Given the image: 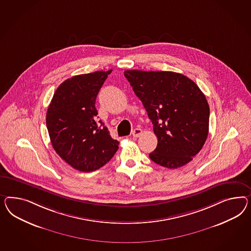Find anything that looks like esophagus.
I'll return each instance as SVG.
<instances>
[{"label":"esophagus","instance_id":"34e87169","mask_svg":"<svg viewBox=\"0 0 251 251\" xmlns=\"http://www.w3.org/2000/svg\"><path fill=\"white\" fill-rule=\"evenodd\" d=\"M143 134V129H139V128H136V129H133L132 130V136L133 137H139V136H141Z\"/></svg>","mask_w":251,"mask_h":251}]
</instances>
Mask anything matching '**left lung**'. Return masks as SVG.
Returning a JSON list of instances; mask_svg holds the SVG:
<instances>
[{"mask_svg":"<svg viewBox=\"0 0 251 251\" xmlns=\"http://www.w3.org/2000/svg\"><path fill=\"white\" fill-rule=\"evenodd\" d=\"M124 75L143 102L158 139L151 160L169 169L191 162L209 129V105L200 88L171 71L126 70Z\"/></svg>","mask_w":251,"mask_h":251,"instance_id":"8db88e82","label":"left lung"}]
</instances>
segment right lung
Masks as SVG:
<instances>
[{"label":"right lung","instance_id":"add662e5","mask_svg":"<svg viewBox=\"0 0 251 251\" xmlns=\"http://www.w3.org/2000/svg\"><path fill=\"white\" fill-rule=\"evenodd\" d=\"M112 70L77 75L60 84L47 112V127L55 152L80 172L104 166L119 149V142L98 121L96 99Z\"/></svg>","mask_w":251,"mask_h":251}]
</instances>
